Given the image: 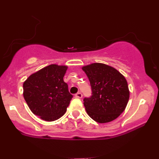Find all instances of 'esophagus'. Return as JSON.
<instances>
[{"instance_id":"esophagus-1","label":"esophagus","mask_w":159,"mask_h":159,"mask_svg":"<svg viewBox=\"0 0 159 159\" xmlns=\"http://www.w3.org/2000/svg\"><path fill=\"white\" fill-rule=\"evenodd\" d=\"M75 98H82V94L81 93H77V94H75Z\"/></svg>"}]
</instances>
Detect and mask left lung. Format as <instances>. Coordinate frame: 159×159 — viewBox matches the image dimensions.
Instances as JSON below:
<instances>
[{
    "label": "left lung",
    "mask_w": 159,
    "mask_h": 159,
    "mask_svg": "<svg viewBox=\"0 0 159 159\" xmlns=\"http://www.w3.org/2000/svg\"><path fill=\"white\" fill-rule=\"evenodd\" d=\"M82 69L92 88V96L84 99L88 114L98 123L116 119L125 110L129 101L127 80L114 67L102 63H93Z\"/></svg>",
    "instance_id": "obj_1"
}]
</instances>
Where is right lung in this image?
I'll return each mask as SVG.
<instances>
[{"instance_id":"add662e5","label":"right lung","mask_w":159,"mask_h":159,"mask_svg":"<svg viewBox=\"0 0 159 159\" xmlns=\"http://www.w3.org/2000/svg\"><path fill=\"white\" fill-rule=\"evenodd\" d=\"M68 66L51 64L32 74L23 84V95L31 111L43 120L61 118L72 98L64 77Z\"/></svg>"}]
</instances>
